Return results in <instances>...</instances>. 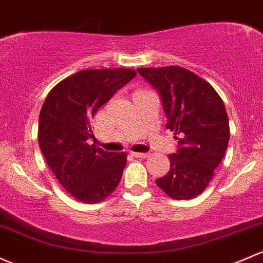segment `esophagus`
<instances>
[{
    "mask_svg": "<svg viewBox=\"0 0 263 263\" xmlns=\"http://www.w3.org/2000/svg\"><path fill=\"white\" fill-rule=\"evenodd\" d=\"M131 155L135 157H139V159H146V157L150 156V154L147 153H131Z\"/></svg>",
    "mask_w": 263,
    "mask_h": 263,
    "instance_id": "1",
    "label": "esophagus"
}]
</instances>
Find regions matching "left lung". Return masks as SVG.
Returning a JSON list of instances; mask_svg holds the SVG:
<instances>
[{
    "label": "left lung",
    "instance_id": "1",
    "mask_svg": "<svg viewBox=\"0 0 263 263\" xmlns=\"http://www.w3.org/2000/svg\"><path fill=\"white\" fill-rule=\"evenodd\" d=\"M139 74L159 93L176 134V153L168 155L170 170L156 185L181 200L201 194L222 161L229 142L226 107L214 88L181 66L139 68Z\"/></svg>",
    "mask_w": 263,
    "mask_h": 263
}]
</instances>
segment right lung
Here are the masks:
<instances>
[{
	"instance_id": "right-lung-1",
	"label": "right lung",
	"mask_w": 263,
	"mask_h": 263,
	"mask_svg": "<svg viewBox=\"0 0 263 263\" xmlns=\"http://www.w3.org/2000/svg\"><path fill=\"white\" fill-rule=\"evenodd\" d=\"M131 69H88L50 90L39 117V145L58 181L83 203L106 199L120 184L126 153H108L88 143L90 120L99 107L135 78Z\"/></svg>"
}]
</instances>
